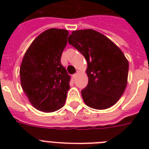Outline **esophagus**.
<instances>
[{
  "mask_svg": "<svg viewBox=\"0 0 149 149\" xmlns=\"http://www.w3.org/2000/svg\"><path fill=\"white\" fill-rule=\"evenodd\" d=\"M77 76H78V72H77V73H75V74L72 75V78H73V79H76V78L77 77Z\"/></svg>",
  "mask_w": 149,
  "mask_h": 149,
  "instance_id": "34e87169",
  "label": "esophagus"
}]
</instances>
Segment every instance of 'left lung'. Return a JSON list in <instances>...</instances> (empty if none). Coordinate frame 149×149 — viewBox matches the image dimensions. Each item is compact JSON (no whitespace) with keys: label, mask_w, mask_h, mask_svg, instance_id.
Returning a JSON list of instances; mask_svg holds the SVG:
<instances>
[{"label":"left lung","mask_w":149,"mask_h":149,"mask_svg":"<svg viewBox=\"0 0 149 149\" xmlns=\"http://www.w3.org/2000/svg\"><path fill=\"white\" fill-rule=\"evenodd\" d=\"M68 42L83 54L87 63L88 84L81 91L84 103L97 110L113 106L127 84L129 64L122 51L93 29L73 31Z\"/></svg>","instance_id":"8db88e82"}]
</instances>
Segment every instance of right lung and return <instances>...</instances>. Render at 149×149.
I'll return each mask as SVG.
<instances>
[{"label": "right lung", "mask_w": 149, "mask_h": 149, "mask_svg": "<svg viewBox=\"0 0 149 149\" xmlns=\"http://www.w3.org/2000/svg\"><path fill=\"white\" fill-rule=\"evenodd\" d=\"M69 31L50 29L36 37L27 49L20 67L23 91L31 105L54 112L65 104L70 77L60 62Z\"/></svg>", "instance_id": "obj_1"}]
</instances>
